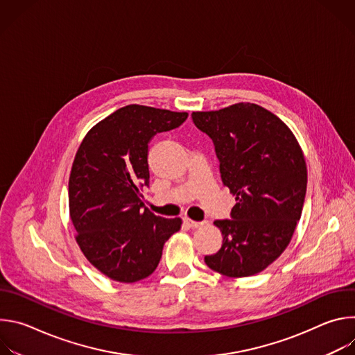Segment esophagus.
Listing matches in <instances>:
<instances>
[{
  "label": "esophagus",
  "mask_w": 355,
  "mask_h": 355,
  "mask_svg": "<svg viewBox=\"0 0 355 355\" xmlns=\"http://www.w3.org/2000/svg\"><path fill=\"white\" fill-rule=\"evenodd\" d=\"M185 223H187L189 227H192V229H198V227H202V226L205 225L204 222H195V220H192V219H189V218H185Z\"/></svg>",
  "instance_id": "obj_1"
}]
</instances>
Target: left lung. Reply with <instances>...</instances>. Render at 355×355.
<instances>
[{
  "instance_id": "left-lung-1",
  "label": "left lung",
  "mask_w": 355,
  "mask_h": 355,
  "mask_svg": "<svg viewBox=\"0 0 355 355\" xmlns=\"http://www.w3.org/2000/svg\"><path fill=\"white\" fill-rule=\"evenodd\" d=\"M215 144L223 184L236 196L232 219L216 220L223 241L207 266L230 278L261 272L288 247L308 185L303 151L292 130L268 110L239 103L192 112Z\"/></svg>"
}]
</instances>
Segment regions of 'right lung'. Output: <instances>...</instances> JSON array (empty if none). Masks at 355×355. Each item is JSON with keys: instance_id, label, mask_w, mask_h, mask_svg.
Masks as SVG:
<instances>
[{"instance_id": "right-lung-1", "label": "right lung", "mask_w": 355, "mask_h": 355, "mask_svg": "<svg viewBox=\"0 0 355 355\" xmlns=\"http://www.w3.org/2000/svg\"><path fill=\"white\" fill-rule=\"evenodd\" d=\"M187 112L126 105L92 126L69 178V209L85 259L108 278L133 284L157 268L180 218L151 214L140 188L150 181L147 148L156 133L178 128Z\"/></svg>"}]
</instances>
